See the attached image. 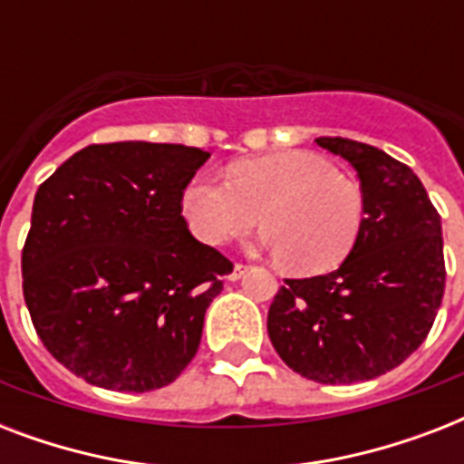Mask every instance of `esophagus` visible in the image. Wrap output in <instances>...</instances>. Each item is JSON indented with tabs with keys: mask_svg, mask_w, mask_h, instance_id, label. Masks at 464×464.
Masks as SVG:
<instances>
[{
	"mask_svg": "<svg viewBox=\"0 0 464 464\" xmlns=\"http://www.w3.org/2000/svg\"><path fill=\"white\" fill-rule=\"evenodd\" d=\"M247 265H243V262H236V265H233V269H231V275H228V279H231V282H238L240 276L246 275L247 272Z\"/></svg>",
	"mask_w": 464,
	"mask_h": 464,
	"instance_id": "esophagus-1",
	"label": "esophagus"
}]
</instances>
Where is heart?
<instances>
[{
	"label": "heart",
	"instance_id": "heart-1",
	"mask_svg": "<svg viewBox=\"0 0 464 464\" xmlns=\"http://www.w3.org/2000/svg\"><path fill=\"white\" fill-rule=\"evenodd\" d=\"M197 238L224 246L260 221L265 246L284 269L320 275L337 267L363 224V192L352 175L313 151H276L233 163L228 182L199 175L182 192Z\"/></svg>",
	"mask_w": 464,
	"mask_h": 464
}]
</instances>
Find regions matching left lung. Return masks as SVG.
<instances>
[{
	"mask_svg": "<svg viewBox=\"0 0 464 464\" xmlns=\"http://www.w3.org/2000/svg\"><path fill=\"white\" fill-rule=\"evenodd\" d=\"M315 141L352 163L366 217L339 269L284 282L267 332L291 371L349 385L388 373L426 339L446 289L443 233L410 166L361 141Z\"/></svg>",
	"mask_w": 464,
	"mask_h": 464,
	"instance_id": "8db88e82",
	"label": "left lung"
}]
</instances>
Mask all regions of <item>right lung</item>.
I'll list each match as a JSON object with an SVG mask.
<instances>
[{
	"mask_svg": "<svg viewBox=\"0 0 464 464\" xmlns=\"http://www.w3.org/2000/svg\"><path fill=\"white\" fill-rule=\"evenodd\" d=\"M207 151L91 144L35 192L21 253L33 327L91 385L149 392L195 359L231 260L189 233L182 192Z\"/></svg>",
	"mask_w": 464,
	"mask_h": 464,
	"instance_id": "1",
	"label": "right lung"
}]
</instances>
